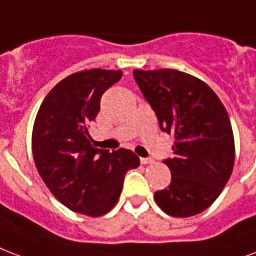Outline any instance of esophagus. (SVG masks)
Here are the masks:
<instances>
[{"instance_id":"obj_1","label":"esophagus","mask_w":256,"mask_h":256,"mask_svg":"<svg viewBox=\"0 0 256 256\" xmlns=\"http://www.w3.org/2000/svg\"><path fill=\"white\" fill-rule=\"evenodd\" d=\"M140 161H141V164H144V165H146V164L154 162V160L152 158V157H141V158H140Z\"/></svg>"}]
</instances>
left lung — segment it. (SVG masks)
<instances>
[{
    "label": "left lung",
    "mask_w": 256,
    "mask_h": 256,
    "mask_svg": "<svg viewBox=\"0 0 256 256\" xmlns=\"http://www.w3.org/2000/svg\"><path fill=\"white\" fill-rule=\"evenodd\" d=\"M136 84L174 138L169 186L154 193L165 214L188 218L206 210L230 180L235 161L234 132L218 95L198 78L176 70L132 71Z\"/></svg>",
    "instance_id": "obj_1"
}]
</instances>
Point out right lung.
I'll return each mask as SVG.
<instances>
[{
    "label": "right lung",
    "mask_w": 256,
    "mask_h": 256,
    "mask_svg": "<svg viewBox=\"0 0 256 256\" xmlns=\"http://www.w3.org/2000/svg\"><path fill=\"white\" fill-rule=\"evenodd\" d=\"M120 78L122 71L100 68L72 74L50 90L37 112L32 134L37 170L54 198L78 214L96 218L112 210L128 170L140 165L132 150L94 148L88 134L100 98Z\"/></svg>",
    "instance_id": "add662e5"
}]
</instances>
